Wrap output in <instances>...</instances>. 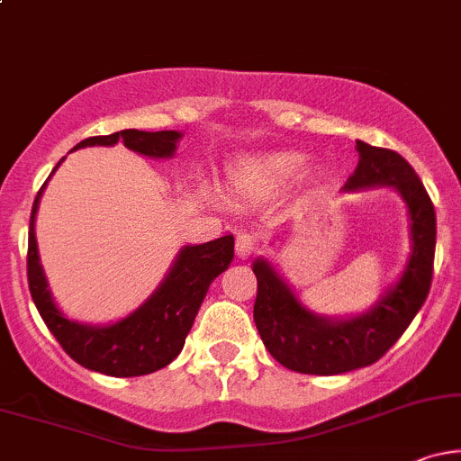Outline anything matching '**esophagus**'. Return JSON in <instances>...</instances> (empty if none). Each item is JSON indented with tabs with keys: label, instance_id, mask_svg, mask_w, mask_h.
Returning a JSON list of instances; mask_svg holds the SVG:
<instances>
[{
	"label": "esophagus",
	"instance_id": "esophagus-1",
	"mask_svg": "<svg viewBox=\"0 0 461 461\" xmlns=\"http://www.w3.org/2000/svg\"><path fill=\"white\" fill-rule=\"evenodd\" d=\"M253 249H256V238L251 234H238L236 236V256L240 258V260H245L253 253Z\"/></svg>",
	"mask_w": 461,
	"mask_h": 461
}]
</instances>
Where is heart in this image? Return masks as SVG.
<instances>
[{
	"label": "heart",
	"mask_w": 461,
	"mask_h": 461,
	"mask_svg": "<svg viewBox=\"0 0 461 461\" xmlns=\"http://www.w3.org/2000/svg\"><path fill=\"white\" fill-rule=\"evenodd\" d=\"M305 156L297 151H275L242 156L225 168L227 188L245 199H260L282 188L303 168Z\"/></svg>",
	"instance_id": "heart-1"
}]
</instances>
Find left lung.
I'll list each match as a JSON object with an SVG mask.
<instances>
[{
    "label": "left lung",
    "instance_id": "obj_1",
    "mask_svg": "<svg viewBox=\"0 0 461 461\" xmlns=\"http://www.w3.org/2000/svg\"><path fill=\"white\" fill-rule=\"evenodd\" d=\"M356 149L359 162L345 190L394 188L407 205L411 253L399 282L384 290L373 308L347 319H330L305 308L267 258L253 262L258 277L253 321L268 353L297 373L340 375L370 366L403 336L429 294L436 253V212L429 194L396 151L362 140Z\"/></svg>",
    "mask_w": 461,
    "mask_h": 461
}]
</instances>
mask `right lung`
Returning a JSON list of instances; mask_svg holds the SVG:
<instances>
[{
	"label": "right lung",
	"mask_w": 461,
	"mask_h": 461,
	"mask_svg": "<svg viewBox=\"0 0 461 461\" xmlns=\"http://www.w3.org/2000/svg\"><path fill=\"white\" fill-rule=\"evenodd\" d=\"M179 139H182V131L176 130H121L110 136H93V139L77 142L73 151L95 145L113 147L121 140L128 149L160 160V158H173ZM60 162L56 164V168L60 167ZM47 182L32 205L28 238V284L32 299L39 314L43 316L45 325L50 327L68 356L95 373L110 375V377H140V375L156 373L168 366L184 348L210 284L234 260V236L227 234L203 245L182 247L167 277L145 303H140L125 319L110 322V325H86V322L67 319L65 312L58 308L43 267H41L34 225L41 194Z\"/></svg>",
	"instance_id": "1"
}]
</instances>
